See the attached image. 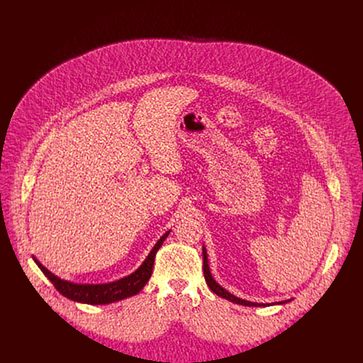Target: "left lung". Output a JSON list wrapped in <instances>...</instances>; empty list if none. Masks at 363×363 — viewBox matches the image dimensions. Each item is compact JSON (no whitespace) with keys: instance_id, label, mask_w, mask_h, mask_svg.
I'll return each instance as SVG.
<instances>
[{"instance_id":"1","label":"left lung","mask_w":363,"mask_h":363,"mask_svg":"<svg viewBox=\"0 0 363 363\" xmlns=\"http://www.w3.org/2000/svg\"><path fill=\"white\" fill-rule=\"evenodd\" d=\"M202 255H203V277H205V281H206V284H208V287L217 294V296H220V297H223V298H227V300H230V301H233V303H237V304H242V306H252V307H260V306H266V304H263V303H254V301H248V300H242V298H240V297H235L234 294H231L230 291H227L225 289H223L214 279H213V276H211V272H210V266H208V258H206V251H205V247L202 248ZM289 300H286V301H280L279 304H283V303H287ZM267 306H269V303H267Z\"/></svg>"}]
</instances>
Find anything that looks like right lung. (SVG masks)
I'll use <instances>...</instances> for the list:
<instances>
[{
    "label": "right lung",
    "mask_w": 363,
    "mask_h": 363,
    "mask_svg": "<svg viewBox=\"0 0 363 363\" xmlns=\"http://www.w3.org/2000/svg\"><path fill=\"white\" fill-rule=\"evenodd\" d=\"M168 234H169V231L165 233L158 240V242L155 244V247L146 257V260L142 263V266L135 273H132L130 276L123 277L118 281L108 283V284H74V283L59 279L53 273H50L38 260H35V258H34V262L40 267V270L44 273V276L51 283H53L56 290L60 294H63L65 297L74 300V301L87 303V304H109V303L119 301L126 297L135 296L143 289V286L150 279V274L153 270V263H155V255H157L158 250L164 244Z\"/></svg>",
    "instance_id": "right-lung-1"
}]
</instances>
